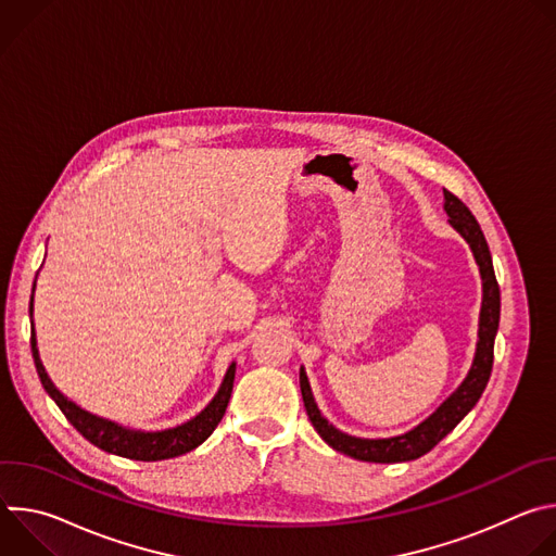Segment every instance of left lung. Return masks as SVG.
Here are the masks:
<instances>
[{"mask_svg": "<svg viewBox=\"0 0 556 556\" xmlns=\"http://www.w3.org/2000/svg\"><path fill=\"white\" fill-rule=\"evenodd\" d=\"M444 211L448 213V222L453 228L468 242L475 262L480 266L482 281H484V301H482V314H480V341H478V354H475L472 367L466 376V380L459 384V389L451 395V399L422 425H418L414 431L399 435V438H387V440H363L352 438L348 433H341L334 429L321 412L316 409L312 391L305 378V371H299V384L305 414L316 429L334 451H341L354 459L361 462H376V464H391V462H409L418 459L425 453H429L444 435H448L457 422L475 407L484 393L491 371H493V350H495V334L500 328V283L495 279L491 251L486 244V237L475 219V215L468 211V206L451 191L444 189Z\"/></svg>", "mask_w": 556, "mask_h": 556, "instance_id": "1", "label": "left lung"}]
</instances>
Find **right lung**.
I'll list each match as a JSON object with an SVG mask.
<instances>
[{
	"label": "right lung",
	"mask_w": 556,
	"mask_h": 556,
	"mask_svg": "<svg viewBox=\"0 0 556 556\" xmlns=\"http://www.w3.org/2000/svg\"><path fill=\"white\" fill-rule=\"evenodd\" d=\"M30 314H33V296H30ZM30 345H33V358H35V367L39 374V380L43 384V389L48 391L50 399L56 403V407L63 412V416L67 418V422L81 433L88 442H92L94 446L121 455V457H129V459H140V462H157V459H169V457H178L182 453L193 451L195 446H200L219 425V420L224 418V412L228 407V399L232 391V380H235V363L228 367L224 382L217 391L215 399L211 401V405L198 414L193 420L176 427V429H167V431H155V433H140V431H129L123 429L110 420L97 418L88 412H84L81 407H76L74 403H70L67 399L59 393V389L50 382L41 361H39V352H37V341L35 334L30 337Z\"/></svg>",
	"instance_id": "1"
}]
</instances>
